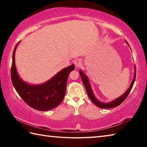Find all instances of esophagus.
I'll use <instances>...</instances> for the list:
<instances>
[{
    "mask_svg": "<svg viewBox=\"0 0 147 147\" xmlns=\"http://www.w3.org/2000/svg\"><path fill=\"white\" fill-rule=\"evenodd\" d=\"M74 65H75V67L76 69L79 68L82 65V61L81 59H77V60H76L75 61H74Z\"/></svg>",
    "mask_w": 147,
    "mask_h": 147,
    "instance_id": "1",
    "label": "esophagus"
}]
</instances>
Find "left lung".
<instances>
[{"label":"left lung","instance_id":"obj_1","mask_svg":"<svg viewBox=\"0 0 147 147\" xmlns=\"http://www.w3.org/2000/svg\"><path fill=\"white\" fill-rule=\"evenodd\" d=\"M126 41V43L128 45L127 41ZM134 67H135V69H134V78L132 80V81H131V84H130V87H129V88L125 92H124V93L123 94H122L121 96H119V97L115 99V100H113V101H111V102H107V103L102 102L99 101L98 99L95 97V96H94V94H93V90H92V89H91V86L90 83H89V80L88 76H87L86 74L84 73L82 70L79 71V73H80V74L82 80V82L84 84V87H85V88L86 89L87 93H88V96L89 97V98L91 99V100L95 104L96 106H98L100 108H105V109L106 108H115V107H117L119 105H120V104L123 102L124 100H125L126 98L127 97L128 94L130 93V92L131 91V88H132L133 85L134 84V82H135V80H136V66Z\"/></svg>","mask_w":147,"mask_h":147}]
</instances>
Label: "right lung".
Here are the masks:
<instances>
[{
  "mask_svg": "<svg viewBox=\"0 0 147 147\" xmlns=\"http://www.w3.org/2000/svg\"><path fill=\"white\" fill-rule=\"evenodd\" d=\"M15 47L12 56L11 78L13 86L21 98L32 108L39 111H49L59 106L66 92L67 80L74 65L64 68L46 82L32 85L21 78L17 71L15 54L18 44Z\"/></svg>",
  "mask_w": 147,
  "mask_h": 147,
  "instance_id": "1",
  "label": "right lung"
}]
</instances>
